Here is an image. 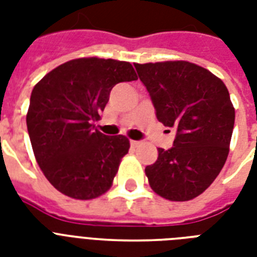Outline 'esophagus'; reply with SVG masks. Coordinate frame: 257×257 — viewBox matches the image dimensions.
<instances>
[{
	"instance_id": "obj_1",
	"label": "esophagus",
	"mask_w": 257,
	"mask_h": 257,
	"mask_svg": "<svg viewBox=\"0 0 257 257\" xmlns=\"http://www.w3.org/2000/svg\"><path fill=\"white\" fill-rule=\"evenodd\" d=\"M140 144V141H136V140H131V145L132 147H137V145Z\"/></svg>"
}]
</instances>
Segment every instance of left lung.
<instances>
[{"label":"left lung","instance_id":"1","mask_svg":"<svg viewBox=\"0 0 257 257\" xmlns=\"http://www.w3.org/2000/svg\"><path fill=\"white\" fill-rule=\"evenodd\" d=\"M157 120L176 129L171 149L159 148L145 168L149 185L171 201L201 195L225 164L235 108L227 86L209 70L188 61L135 64Z\"/></svg>","mask_w":257,"mask_h":257}]
</instances>
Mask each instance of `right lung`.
<instances>
[{
    "label": "right lung",
    "instance_id": "1",
    "mask_svg": "<svg viewBox=\"0 0 257 257\" xmlns=\"http://www.w3.org/2000/svg\"><path fill=\"white\" fill-rule=\"evenodd\" d=\"M135 80L129 62L89 57L57 66L34 86L28 132L42 173L57 191L90 200L112 187L129 140L102 135L93 122L100 118L113 86Z\"/></svg>",
    "mask_w": 257,
    "mask_h": 257
}]
</instances>
